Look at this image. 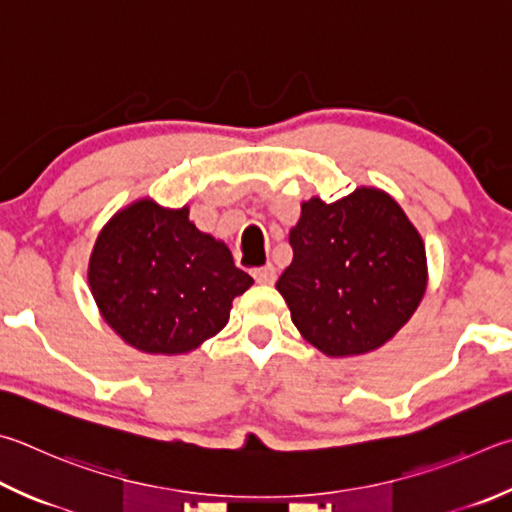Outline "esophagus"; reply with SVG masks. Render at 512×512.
<instances>
[{
    "mask_svg": "<svg viewBox=\"0 0 512 512\" xmlns=\"http://www.w3.org/2000/svg\"><path fill=\"white\" fill-rule=\"evenodd\" d=\"M253 277L257 280V284H273L275 282V268H273V264H266L262 268H255Z\"/></svg>",
    "mask_w": 512,
    "mask_h": 512,
    "instance_id": "34e87169",
    "label": "esophagus"
}]
</instances>
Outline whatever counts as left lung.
<instances>
[{
    "instance_id": "8db88e82",
    "label": "left lung",
    "mask_w": 512,
    "mask_h": 512,
    "mask_svg": "<svg viewBox=\"0 0 512 512\" xmlns=\"http://www.w3.org/2000/svg\"><path fill=\"white\" fill-rule=\"evenodd\" d=\"M293 262L275 288L302 338L329 358L362 356L401 331L427 288L425 244L385 190L313 197L288 232Z\"/></svg>"
}]
</instances>
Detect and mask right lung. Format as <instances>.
Instances as JSON below:
<instances>
[{
  "mask_svg": "<svg viewBox=\"0 0 512 512\" xmlns=\"http://www.w3.org/2000/svg\"><path fill=\"white\" fill-rule=\"evenodd\" d=\"M87 280L102 320L154 356H181L217 336L232 300L253 286L224 241L192 224L188 206L165 208L152 197L102 226Z\"/></svg>",
  "mask_w": 512,
  "mask_h": 512,
  "instance_id": "1",
  "label": "right lung"
}]
</instances>
